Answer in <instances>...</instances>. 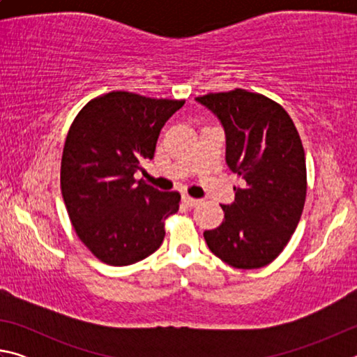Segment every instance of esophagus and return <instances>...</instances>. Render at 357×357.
Here are the masks:
<instances>
[{"label": "esophagus", "instance_id": "esophagus-1", "mask_svg": "<svg viewBox=\"0 0 357 357\" xmlns=\"http://www.w3.org/2000/svg\"><path fill=\"white\" fill-rule=\"evenodd\" d=\"M183 202H184L189 208H193V206H197V204L202 203V200H198V198H192V197H187V195L183 197Z\"/></svg>", "mask_w": 357, "mask_h": 357}]
</instances>
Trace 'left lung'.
Listing matches in <instances>:
<instances>
[{
  "mask_svg": "<svg viewBox=\"0 0 357 357\" xmlns=\"http://www.w3.org/2000/svg\"><path fill=\"white\" fill-rule=\"evenodd\" d=\"M225 130V160L239 176L222 225L203 236L209 250L238 269L269 264L285 249L305 203V154L289 114L245 89L197 98Z\"/></svg>",
  "mask_w": 357,
  "mask_h": 357,
  "instance_id": "obj_1",
  "label": "left lung"
}]
</instances>
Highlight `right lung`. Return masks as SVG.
I'll return each mask as SVG.
<instances>
[{"label":"right lung","mask_w":357,"mask_h":357,"mask_svg":"<svg viewBox=\"0 0 357 357\" xmlns=\"http://www.w3.org/2000/svg\"><path fill=\"white\" fill-rule=\"evenodd\" d=\"M184 100L113 91L82 108L61 159V193L72 227L96 258L112 266L142 261L159 249L178 192H160L134 174L154 157L164 124Z\"/></svg>","instance_id":"right-lung-1"}]
</instances>
